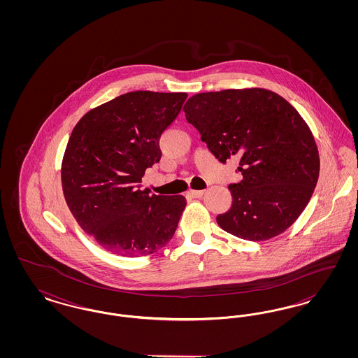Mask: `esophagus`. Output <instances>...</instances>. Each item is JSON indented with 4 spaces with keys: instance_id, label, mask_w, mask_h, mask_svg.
I'll return each instance as SVG.
<instances>
[{
    "instance_id": "1",
    "label": "esophagus",
    "mask_w": 358,
    "mask_h": 358,
    "mask_svg": "<svg viewBox=\"0 0 358 358\" xmlns=\"http://www.w3.org/2000/svg\"><path fill=\"white\" fill-rule=\"evenodd\" d=\"M203 194H204V190H189L187 192V196L194 197V199H200V197H203Z\"/></svg>"
}]
</instances>
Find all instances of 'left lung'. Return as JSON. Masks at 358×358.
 Instances as JSON below:
<instances>
[{
	"mask_svg": "<svg viewBox=\"0 0 358 358\" xmlns=\"http://www.w3.org/2000/svg\"><path fill=\"white\" fill-rule=\"evenodd\" d=\"M209 152L236 157L243 178L232 206L217 216L225 232L263 241L285 232L308 204L320 176L313 133L285 98L264 88L201 92L184 106Z\"/></svg>",
	"mask_w": 358,
	"mask_h": 358,
	"instance_id": "1",
	"label": "left lung"
}]
</instances>
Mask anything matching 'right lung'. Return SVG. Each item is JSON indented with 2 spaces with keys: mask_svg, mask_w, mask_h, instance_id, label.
<instances>
[{
  "mask_svg": "<svg viewBox=\"0 0 358 358\" xmlns=\"http://www.w3.org/2000/svg\"><path fill=\"white\" fill-rule=\"evenodd\" d=\"M187 92L133 91L90 110L73 127L62 162L66 203L80 228L108 252L152 255L173 238L184 196L141 190L161 159L159 138Z\"/></svg>",
  "mask_w": 358,
  "mask_h": 358,
  "instance_id": "add662e5",
  "label": "right lung"
}]
</instances>
